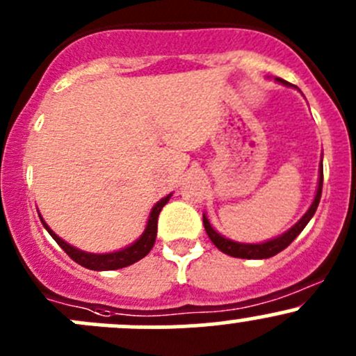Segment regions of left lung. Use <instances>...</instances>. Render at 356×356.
Returning <instances> with one entry per match:
<instances>
[{
	"instance_id": "8db88e82",
	"label": "left lung",
	"mask_w": 356,
	"mask_h": 356,
	"mask_svg": "<svg viewBox=\"0 0 356 356\" xmlns=\"http://www.w3.org/2000/svg\"><path fill=\"white\" fill-rule=\"evenodd\" d=\"M277 81L282 82V84L289 86V82L282 81L281 77H277ZM322 182H324V170H322V165H321V177H318L317 195H315V200H314V203H312V207L308 208L307 213L301 217V220L298 222V224H294L288 232H284V234L279 236V238L270 239V241L261 243V245H243V243H236V241H231V239H225L224 236H220L218 232L213 231V227H211L207 217H203L204 231H207L208 238L211 239V243H213V245L217 246L222 253L231 254V257H234V258H248V260H250V258L274 257V254H277L279 251H282L284 248H288L291 243L296 239V236L303 231L305 225L310 222V218L314 217L315 210H317V207H318V201H321V196H322Z\"/></svg>"
}]
</instances>
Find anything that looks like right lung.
<instances>
[{
    "label": "right lung",
    "mask_w": 356,
    "mask_h": 356,
    "mask_svg": "<svg viewBox=\"0 0 356 356\" xmlns=\"http://www.w3.org/2000/svg\"><path fill=\"white\" fill-rule=\"evenodd\" d=\"M172 195L165 196L163 200H160L158 203L153 207L152 213H149L148 218V225H146L145 232H143L141 238L134 243V245L124 248L120 251H115V253H106V254H92V253H86V251L77 250V248L67 245L65 241L58 238L48 225L44 224V220L41 218L42 225L46 227V231L51 234V238L58 243L60 248L72 258L74 261H77L79 265L82 267L89 268V270H115V268H124L127 265L136 264L138 260L145 258L146 254L152 251L153 245H155V239H156V227H158V215H160L161 208L165 207L168 200H170Z\"/></svg>",
    "instance_id": "obj_1"
}]
</instances>
